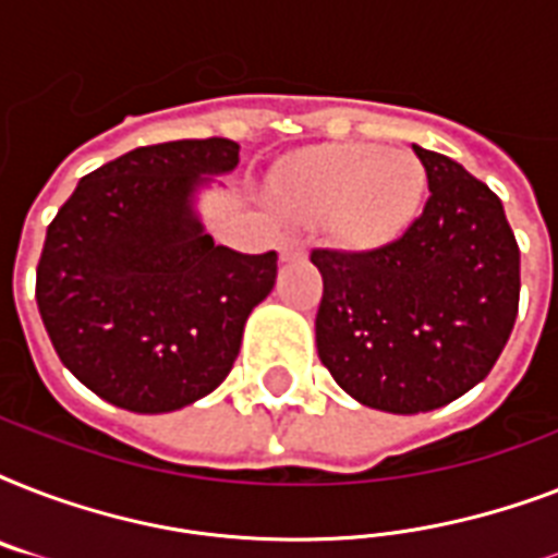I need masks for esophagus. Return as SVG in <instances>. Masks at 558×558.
I'll list each match as a JSON object with an SVG mask.
<instances>
[{"label":"esophagus","instance_id":"1","mask_svg":"<svg viewBox=\"0 0 558 558\" xmlns=\"http://www.w3.org/2000/svg\"><path fill=\"white\" fill-rule=\"evenodd\" d=\"M278 252H280V260H298V257H304L306 248L301 240H295V236H283L278 245Z\"/></svg>","mask_w":558,"mask_h":558}]
</instances>
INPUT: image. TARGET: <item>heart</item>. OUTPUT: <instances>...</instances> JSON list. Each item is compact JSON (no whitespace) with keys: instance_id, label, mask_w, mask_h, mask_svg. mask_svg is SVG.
<instances>
[{"instance_id":"1","label":"heart","mask_w":558,"mask_h":558,"mask_svg":"<svg viewBox=\"0 0 558 558\" xmlns=\"http://www.w3.org/2000/svg\"><path fill=\"white\" fill-rule=\"evenodd\" d=\"M423 161L379 144H324L292 156L275 173V196L298 217H327L341 243L379 248L411 228L423 210Z\"/></svg>"}]
</instances>
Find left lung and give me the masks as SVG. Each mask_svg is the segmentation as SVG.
I'll return each mask as SVG.
<instances>
[{"instance_id": "obj_1", "label": "left lung", "mask_w": 558, "mask_h": 558, "mask_svg": "<svg viewBox=\"0 0 558 558\" xmlns=\"http://www.w3.org/2000/svg\"><path fill=\"white\" fill-rule=\"evenodd\" d=\"M414 153L432 196L405 234L310 254L324 278L318 359L388 414L434 411L484 381L519 315L521 254L501 199L449 156Z\"/></svg>"}]
</instances>
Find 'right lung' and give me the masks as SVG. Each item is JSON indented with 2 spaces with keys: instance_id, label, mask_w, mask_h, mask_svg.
Segmentation results:
<instances>
[{
  "instance_id": "right-lung-1",
  "label": "right lung",
  "mask_w": 558,
  "mask_h": 558,
  "mask_svg": "<svg viewBox=\"0 0 558 558\" xmlns=\"http://www.w3.org/2000/svg\"><path fill=\"white\" fill-rule=\"evenodd\" d=\"M240 165V144L185 138L83 177L46 231L37 306L57 356L100 399L168 414L219 388L278 254L214 245L196 193Z\"/></svg>"
}]
</instances>
